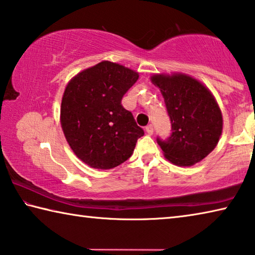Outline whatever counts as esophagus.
I'll return each instance as SVG.
<instances>
[{
	"label": "esophagus",
	"instance_id": "1",
	"mask_svg": "<svg viewBox=\"0 0 255 255\" xmlns=\"http://www.w3.org/2000/svg\"><path fill=\"white\" fill-rule=\"evenodd\" d=\"M146 129V132L148 133V135H153V132H154V128H153V125H148L147 127L145 128Z\"/></svg>",
	"mask_w": 255,
	"mask_h": 255
}]
</instances>
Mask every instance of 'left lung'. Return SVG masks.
<instances>
[{
  "label": "left lung",
  "mask_w": 255,
  "mask_h": 255,
  "mask_svg": "<svg viewBox=\"0 0 255 255\" xmlns=\"http://www.w3.org/2000/svg\"><path fill=\"white\" fill-rule=\"evenodd\" d=\"M172 124L166 141L157 139L163 154L176 166H192L213 152L223 131V115L214 94L184 73L153 74Z\"/></svg>",
  "instance_id": "8db88e82"
}]
</instances>
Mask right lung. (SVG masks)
Returning a JSON list of instances; mask_svg holds the SVG:
<instances>
[{
    "instance_id": "1",
    "label": "right lung",
    "mask_w": 255,
    "mask_h": 255,
    "mask_svg": "<svg viewBox=\"0 0 255 255\" xmlns=\"http://www.w3.org/2000/svg\"><path fill=\"white\" fill-rule=\"evenodd\" d=\"M138 72L102 60L72 77L63 93L60 125L73 152L92 169L110 170L131 156L144 130L122 106Z\"/></svg>"
}]
</instances>
